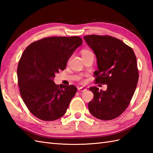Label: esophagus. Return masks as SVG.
<instances>
[{"label": "esophagus", "mask_w": 153, "mask_h": 153, "mask_svg": "<svg viewBox=\"0 0 153 153\" xmlns=\"http://www.w3.org/2000/svg\"><path fill=\"white\" fill-rule=\"evenodd\" d=\"M87 89L86 88H84V87H79V88H78V91H81V92H83L85 91H86Z\"/></svg>", "instance_id": "34e87169"}]
</instances>
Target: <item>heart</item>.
Segmentation results:
<instances>
[{"mask_svg":"<svg viewBox=\"0 0 153 153\" xmlns=\"http://www.w3.org/2000/svg\"><path fill=\"white\" fill-rule=\"evenodd\" d=\"M92 53L91 51H89V50H87V49H85L82 51V55L83 54H87V53Z\"/></svg>","mask_w":153,"mask_h":153,"instance_id":"heart-1","label":"heart"}]
</instances>
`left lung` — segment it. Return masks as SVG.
Wrapping results in <instances>:
<instances>
[{
    "instance_id": "8db88e82",
    "label": "left lung",
    "mask_w": 153,
    "mask_h": 153,
    "mask_svg": "<svg viewBox=\"0 0 153 153\" xmlns=\"http://www.w3.org/2000/svg\"><path fill=\"white\" fill-rule=\"evenodd\" d=\"M83 39L97 57L95 83L107 85L105 91L90 87L94 97L89 102V111L99 120L116 118L128 108L137 87L139 71L135 54L122 41L109 35H91Z\"/></svg>"
}]
</instances>
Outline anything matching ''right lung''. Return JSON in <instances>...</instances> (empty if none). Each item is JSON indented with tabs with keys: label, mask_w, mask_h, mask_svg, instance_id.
<instances>
[{
	"label": "right lung",
	"mask_w": 153,
	"mask_h": 153,
	"mask_svg": "<svg viewBox=\"0 0 153 153\" xmlns=\"http://www.w3.org/2000/svg\"><path fill=\"white\" fill-rule=\"evenodd\" d=\"M82 42L77 36L45 37L31 43L23 53L17 70L19 93L37 118L54 121L66 112L77 88L73 85L59 86L53 79L66 68Z\"/></svg>",
	"instance_id": "right-lung-1"
}]
</instances>
